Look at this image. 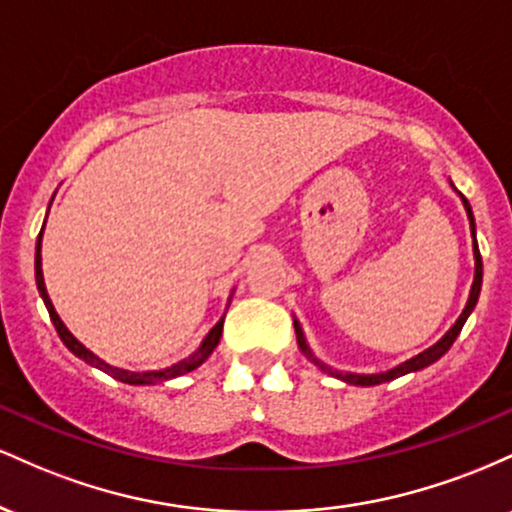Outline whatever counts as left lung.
Instances as JSON below:
<instances>
[{
	"mask_svg": "<svg viewBox=\"0 0 512 512\" xmlns=\"http://www.w3.org/2000/svg\"><path fill=\"white\" fill-rule=\"evenodd\" d=\"M462 202H464V209H467L469 223H472V233H474V216H472V207H469V202H467V199H464V197H462ZM474 260H477V272H474V284H472V293H469L467 308L462 310L460 320H457L455 325L450 327V332L445 334V337L440 339L438 344H433L431 349H426V351H424V354H419V356H416V358H411V361L402 363V366H397V368L387 370V373H378V375L337 373V378H342L344 383H351V385H380V383H385V380H395V378H399V375H404V373H411V370H421V368L431 366L433 361H438V358L443 356L445 351L450 349L452 342H455V339H457V334H460V330H462V325H464V322H467L469 313H472V310H474V305H477V298H479V291H481V255H479V245H477V238H474ZM293 327H296V339H298V346H301V351H303V354L308 356L310 361H313L317 368H322V370H327V373H332V368H327L325 363H320V361H317V358H315L313 354H310L308 344H305V337H303V332H301V325H298V322H293Z\"/></svg>",
	"mask_w": 512,
	"mask_h": 512,
	"instance_id": "left-lung-1",
	"label": "left lung"
}]
</instances>
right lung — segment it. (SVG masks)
<instances>
[{"mask_svg": "<svg viewBox=\"0 0 512 512\" xmlns=\"http://www.w3.org/2000/svg\"><path fill=\"white\" fill-rule=\"evenodd\" d=\"M40 238H43V231H40V236H38V245H35V281H38V291H40V296H43L45 308H48V313H50L52 325H55V330H57V334H60L62 342L67 344V349L72 351V354H76L79 358H84L86 363H91V366H96V368L105 370V373L113 375V378L122 380V383H129V385H154V383H163V380L178 378V375L190 373V370H195L197 366H202V363L207 361V358L211 356V351L216 349V344H219V339H221L223 320H219V322H216L214 327H211V332L207 334V339H204L202 346H199V349L195 351V354H192L190 358H185V361L175 363V366H170V368H163V370H149V373H132V370L113 368V366H108V363H103L101 358L93 356L91 351H88L84 344L76 342V339L72 337V332H69L67 327L62 325L60 315H57V313H55V308H52V301H50L48 291H45L43 269H40Z\"/></svg>", "mask_w": 512, "mask_h": 512, "instance_id": "1", "label": "right lung"}]
</instances>
